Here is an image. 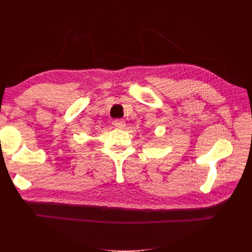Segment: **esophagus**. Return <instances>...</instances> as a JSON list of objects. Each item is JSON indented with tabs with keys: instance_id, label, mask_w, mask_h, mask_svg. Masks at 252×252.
<instances>
[{
	"instance_id": "esophagus-1",
	"label": "esophagus",
	"mask_w": 252,
	"mask_h": 252,
	"mask_svg": "<svg viewBox=\"0 0 252 252\" xmlns=\"http://www.w3.org/2000/svg\"><path fill=\"white\" fill-rule=\"evenodd\" d=\"M113 125L118 128H124L126 125V122L122 119H118L113 121Z\"/></svg>"
}]
</instances>
